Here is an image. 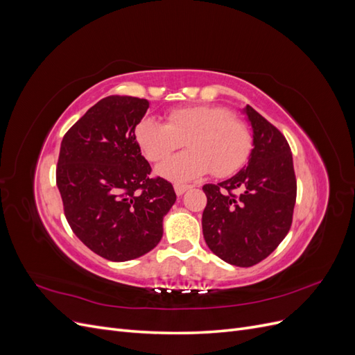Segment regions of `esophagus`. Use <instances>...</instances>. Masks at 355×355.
<instances>
[{
	"label": "esophagus",
	"instance_id": "esophagus-1",
	"mask_svg": "<svg viewBox=\"0 0 355 355\" xmlns=\"http://www.w3.org/2000/svg\"><path fill=\"white\" fill-rule=\"evenodd\" d=\"M191 187H188V185H175V192H176V196H184L185 192L189 189Z\"/></svg>",
	"mask_w": 355,
	"mask_h": 355
}]
</instances>
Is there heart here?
<instances>
[{
  "instance_id": "heart-1",
  "label": "heart",
  "mask_w": 355,
  "mask_h": 355,
  "mask_svg": "<svg viewBox=\"0 0 355 355\" xmlns=\"http://www.w3.org/2000/svg\"><path fill=\"white\" fill-rule=\"evenodd\" d=\"M136 141L149 161H161L187 139L189 151L171 157L157 167V173L176 184L196 180L213 170L225 178L235 173L249 158L252 135L223 106L197 105L167 114V124L146 116L135 128Z\"/></svg>"
}]
</instances>
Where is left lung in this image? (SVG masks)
<instances>
[{"label": "left lung", "instance_id": "8db88e82", "mask_svg": "<svg viewBox=\"0 0 355 355\" xmlns=\"http://www.w3.org/2000/svg\"><path fill=\"white\" fill-rule=\"evenodd\" d=\"M253 149L237 175L202 187L207 206L202 235L209 249L235 266H252L270 256L292 227L296 202L293 157L286 137L250 105Z\"/></svg>", "mask_w": 355, "mask_h": 355}]
</instances>
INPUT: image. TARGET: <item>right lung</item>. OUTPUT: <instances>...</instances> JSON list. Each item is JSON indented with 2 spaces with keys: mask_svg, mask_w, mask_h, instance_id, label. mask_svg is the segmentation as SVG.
Instances as JSON below:
<instances>
[{
  "mask_svg": "<svg viewBox=\"0 0 355 355\" xmlns=\"http://www.w3.org/2000/svg\"><path fill=\"white\" fill-rule=\"evenodd\" d=\"M146 99L108 96L75 123L60 144L56 184L73 234L92 252L125 262L151 252L176 201L163 178H149L135 128Z\"/></svg>",
  "mask_w": 355,
  "mask_h": 355,
  "instance_id": "obj_1",
  "label": "right lung"
}]
</instances>
